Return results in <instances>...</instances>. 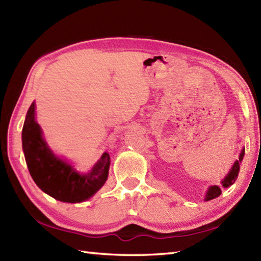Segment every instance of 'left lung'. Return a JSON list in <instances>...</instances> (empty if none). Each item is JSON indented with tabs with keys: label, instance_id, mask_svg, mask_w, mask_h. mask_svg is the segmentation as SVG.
<instances>
[{
	"label": "left lung",
	"instance_id": "1",
	"mask_svg": "<svg viewBox=\"0 0 261 261\" xmlns=\"http://www.w3.org/2000/svg\"><path fill=\"white\" fill-rule=\"evenodd\" d=\"M243 156H245V148L242 149V151L240 153L239 156V159L237 160V162L234 163V165L232 166L231 170L229 171V174L225 176V178L222 180V186L223 187H229L231 186L232 184H234V181L237 180L238 178V174H239V170H240V164L242 162L243 159ZM221 188L219 186H211L208 188V191L206 193V197H205V201H211V199H213L215 197H218L221 195Z\"/></svg>",
	"mask_w": 261,
	"mask_h": 261
}]
</instances>
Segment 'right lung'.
<instances>
[{
    "instance_id": "right-lung-1",
    "label": "right lung",
    "mask_w": 261,
    "mask_h": 261,
    "mask_svg": "<svg viewBox=\"0 0 261 261\" xmlns=\"http://www.w3.org/2000/svg\"><path fill=\"white\" fill-rule=\"evenodd\" d=\"M22 148L32 179L48 195L62 202L80 203L92 197L107 181L110 154L104 152L88 174H80L55 156L42 138L35 119V102L27 112L22 129Z\"/></svg>"
}]
</instances>
